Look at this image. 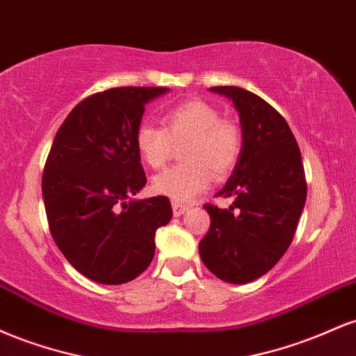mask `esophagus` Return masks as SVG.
Segmentation results:
<instances>
[{"label": "esophagus", "instance_id": "esophagus-1", "mask_svg": "<svg viewBox=\"0 0 356 356\" xmlns=\"http://www.w3.org/2000/svg\"><path fill=\"white\" fill-rule=\"evenodd\" d=\"M172 211H174V216H182L184 212L189 211V204H184V202L174 201V202H172Z\"/></svg>", "mask_w": 356, "mask_h": 356}]
</instances>
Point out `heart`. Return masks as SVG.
<instances>
[{
  "label": "heart",
  "instance_id": "1",
  "mask_svg": "<svg viewBox=\"0 0 356 356\" xmlns=\"http://www.w3.org/2000/svg\"><path fill=\"white\" fill-rule=\"evenodd\" d=\"M162 127L140 124L136 132V149L150 169H162L172 147L186 142L181 150V165L167 169L154 179L157 194L182 202L201 194L218 177L231 172L241 154L239 129L222 120L219 110L202 100H187L167 110Z\"/></svg>",
  "mask_w": 356,
  "mask_h": 356
}]
</instances>
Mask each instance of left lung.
Here are the masks:
<instances>
[{"mask_svg":"<svg viewBox=\"0 0 356 356\" xmlns=\"http://www.w3.org/2000/svg\"><path fill=\"white\" fill-rule=\"evenodd\" d=\"M234 104L241 122V154L226 186L227 209L206 204L209 232L199 254L212 275L246 284L283 257L305 209L306 181L301 152L288 122L268 102L239 87H212Z\"/></svg>","mask_w":356,"mask_h":356,"instance_id":"8db88e82","label":"left lung"}]
</instances>
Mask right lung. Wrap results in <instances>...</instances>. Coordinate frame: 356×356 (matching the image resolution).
<instances>
[{"instance_id":"right-lung-1","label":"right lung","mask_w":356,"mask_h":356,"mask_svg":"<svg viewBox=\"0 0 356 356\" xmlns=\"http://www.w3.org/2000/svg\"><path fill=\"white\" fill-rule=\"evenodd\" d=\"M164 87H118L81 100L56 132L42 192L56 246L102 284L132 281L152 263L155 231L172 219L165 195L132 199L147 177L136 149L145 105Z\"/></svg>"}]
</instances>
